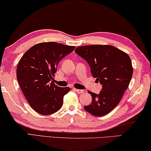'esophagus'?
<instances>
[{
    "instance_id": "esophagus-1",
    "label": "esophagus",
    "mask_w": 151,
    "mask_h": 151,
    "mask_svg": "<svg viewBox=\"0 0 151 151\" xmlns=\"http://www.w3.org/2000/svg\"><path fill=\"white\" fill-rule=\"evenodd\" d=\"M74 90H75L76 92H78V93H83L85 92L83 90H79V89H74Z\"/></svg>"
}]
</instances>
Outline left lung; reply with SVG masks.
Segmentation results:
<instances>
[{
    "label": "left lung",
    "instance_id": "1",
    "mask_svg": "<svg viewBox=\"0 0 151 151\" xmlns=\"http://www.w3.org/2000/svg\"><path fill=\"white\" fill-rule=\"evenodd\" d=\"M75 52L87 61L93 77L102 85L99 94L89 91L92 101L84 109L95 116L107 114L119 104L129 86L133 73L131 59L110 45L78 47Z\"/></svg>",
    "mask_w": 151,
    "mask_h": 151
}]
</instances>
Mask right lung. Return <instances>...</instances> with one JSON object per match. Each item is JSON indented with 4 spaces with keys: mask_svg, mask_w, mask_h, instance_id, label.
<instances>
[{
    "mask_svg": "<svg viewBox=\"0 0 151 151\" xmlns=\"http://www.w3.org/2000/svg\"><path fill=\"white\" fill-rule=\"evenodd\" d=\"M75 47L55 42H43L31 47L19 60L17 80L27 102L35 112L50 115L61 108L64 96L70 88H60L51 80H53L61 59Z\"/></svg>",
    "mask_w": 151,
    "mask_h": 151,
    "instance_id": "obj_1",
    "label": "right lung"
}]
</instances>
